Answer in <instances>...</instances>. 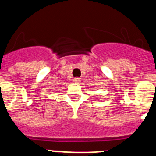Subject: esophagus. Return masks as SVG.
I'll return each instance as SVG.
<instances>
[{
  "instance_id": "1",
  "label": "esophagus",
  "mask_w": 156,
  "mask_h": 156,
  "mask_svg": "<svg viewBox=\"0 0 156 156\" xmlns=\"http://www.w3.org/2000/svg\"><path fill=\"white\" fill-rule=\"evenodd\" d=\"M74 82H80V78H74Z\"/></svg>"
}]
</instances>
